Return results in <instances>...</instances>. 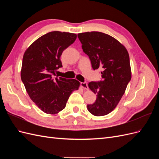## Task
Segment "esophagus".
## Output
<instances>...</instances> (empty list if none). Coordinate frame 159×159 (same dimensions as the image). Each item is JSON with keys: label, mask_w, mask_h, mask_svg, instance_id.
Here are the masks:
<instances>
[{"label": "esophagus", "mask_w": 159, "mask_h": 159, "mask_svg": "<svg viewBox=\"0 0 159 159\" xmlns=\"http://www.w3.org/2000/svg\"><path fill=\"white\" fill-rule=\"evenodd\" d=\"M81 86L84 89H86V90L88 89V84L86 82H81Z\"/></svg>", "instance_id": "obj_1"}]
</instances>
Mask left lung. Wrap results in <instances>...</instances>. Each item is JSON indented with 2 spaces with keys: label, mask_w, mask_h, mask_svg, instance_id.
Listing matches in <instances>:
<instances>
[{
  "label": "left lung",
  "mask_w": 159,
  "mask_h": 159,
  "mask_svg": "<svg viewBox=\"0 0 159 159\" xmlns=\"http://www.w3.org/2000/svg\"><path fill=\"white\" fill-rule=\"evenodd\" d=\"M78 36L93 69L103 70L102 81L88 84L97 99L93 104L88 105V110L94 116L106 115L117 107L131 79L129 53L121 42L107 34L87 32Z\"/></svg>",
  "instance_id": "left-lung-1"
}]
</instances>
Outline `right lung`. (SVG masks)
<instances>
[{"mask_svg": "<svg viewBox=\"0 0 159 159\" xmlns=\"http://www.w3.org/2000/svg\"><path fill=\"white\" fill-rule=\"evenodd\" d=\"M76 38L74 33L50 32L38 38L24 54L21 80L32 102L47 114L60 113L71 93L80 88L75 79L53 78L62 66V52Z\"/></svg>", "mask_w": 159, "mask_h": 159, "instance_id": "add662e5", "label": "right lung"}]
</instances>
